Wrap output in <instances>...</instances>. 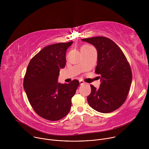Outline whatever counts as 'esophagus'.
<instances>
[{
    "label": "esophagus",
    "instance_id": "esophagus-1",
    "mask_svg": "<svg viewBox=\"0 0 149 149\" xmlns=\"http://www.w3.org/2000/svg\"><path fill=\"white\" fill-rule=\"evenodd\" d=\"M79 84H80V85H82V84H85V82L82 80H79Z\"/></svg>",
    "mask_w": 149,
    "mask_h": 149
}]
</instances>
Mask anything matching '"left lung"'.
<instances>
[{
	"mask_svg": "<svg viewBox=\"0 0 149 149\" xmlns=\"http://www.w3.org/2000/svg\"><path fill=\"white\" fill-rule=\"evenodd\" d=\"M97 50L95 72L101 75V83L97 89L91 85L87 101L94 110L102 113L113 112L124 104L132 81L129 63L119 47L110 39L96 36L82 39Z\"/></svg>",
	"mask_w": 149,
	"mask_h": 149,
	"instance_id": "left-lung-1",
	"label": "left lung"
}]
</instances>
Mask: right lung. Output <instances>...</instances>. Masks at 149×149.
Segmentation results:
<instances>
[{
  "mask_svg": "<svg viewBox=\"0 0 149 149\" xmlns=\"http://www.w3.org/2000/svg\"><path fill=\"white\" fill-rule=\"evenodd\" d=\"M73 42L44 48L30 61L24 79V88L32 109L40 117L57 121L70 112L71 99L79 86L77 79L58 83L61 68L66 63V51Z\"/></svg>",
  "mask_w": 149,
  "mask_h": 149,
  "instance_id": "obj_1",
  "label": "right lung"
}]
</instances>
